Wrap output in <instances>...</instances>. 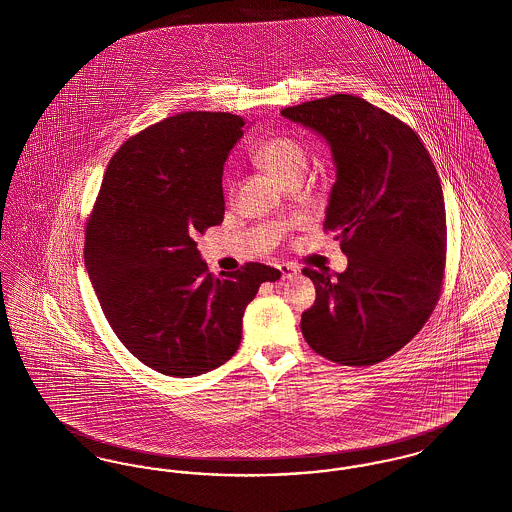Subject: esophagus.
<instances>
[{"label":"esophagus","instance_id":"1","mask_svg":"<svg viewBox=\"0 0 512 512\" xmlns=\"http://www.w3.org/2000/svg\"><path fill=\"white\" fill-rule=\"evenodd\" d=\"M280 272H282V278H292L293 274H297V268L293 267V265H280Z\"/></svg>","mask_w":512,"mask_h":512}]
</instances>
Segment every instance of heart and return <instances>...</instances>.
<instances>
[{"instance_id": "b5f03b06", "label": "heart", "mask_w": 512, "mask_h": 512, "mask_svg": "<svg viewBox=\"0 0 512 512\" xmlns=\"http://www.w3.org/2000/svg\"><path fill=\"white\" fill-rule=\"evenodd\" d=\"M253 159L280 182L307 169V153L292 136L268 138L255 147Z\"/></svg>"}]
</instances>
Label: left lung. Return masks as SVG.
<instances>
[{
    "label": "left lung",
    "instance_id": "1",
    "mask_svg": "<svg viewBox=\"0 0 512 512\" xmlns=\"http://www.w3.org/2000/svg\"><path fill=\"white\" fill-rule=\"evenodd\" d=\"M326 140L336 165L324 230L347 268H305L317 288L301 332L345 366L382 363L407 345L438 303L445 270V203L438 171L413 128L359 96L282 109Z\"/></svg>",
    "mask_w": 512,
    "mask_h": 512
}]
</instances>
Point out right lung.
I'll return each mask as SVG.
<instances>
[{"mask_svg":"<svg viewBox=\"0 0 512 512\" xmlns=\"http://www.w3.org/2000/svg\"><path fill=\"white\" fill-rule=\"evenodd\" d=\"M244 126L190 111L142 130L109 161L86 224L84 263L103 315L138 361L167 376L234 357L245 307L282 276L247 263L215 278L195 244L224 219L222 169Z\"/></svg>","mask_w":512,"mask_h":512,"instance_id":"right-lung-1","label":"right lung"}]
</instances>
